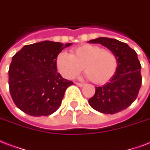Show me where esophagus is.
I'll list each match as a JSON object with an SVG mask.
<instances>
[{"instance_id":"1","label":"esophagus","mask_w":150,"mask_h":150,"mask_svg":"<svg viewBox=\"0 0 150 150\" xmlns=\"http://www.w3.org/2000/svg\"><path fill=\"white\" fill-rule=\"evenodd\" d=\"M77 86H79V87H83L84 86V83H79V82H76L75 83Z\"/></svg>"}]
</instances>
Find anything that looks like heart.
Listing matches in <instances>:
<instances>
[{"instance_id":"1","label":"heart","mask_w":150,"mask_h":150,"mask_svg":"<svg viewBox=\"0 0 150 150\" xmlns=\"http://www.w3.org/2000/svg\"><path fill=\"white\" fill-rule=\"evenodd\" d=\"M59 72L67 79H73L82 70L96 84H104L117 71L118 59L112 51L99 45L84 44L72 48L70 54L60 52L55 59Z\"/></svg>"}]
</instances>
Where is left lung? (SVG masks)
<instances>
[{"instance_id":"8db88e82","label":"left lung","mask_w":150,"mask_h":150,"mask_svg":"<svg viewBox=\"0 0 150 150\" xmlns=\"http://www.w3.org/2000/svg\"><path fill=\"white\" fill-rule=\"evenodd\" d=\"M89 43L101 44L114 52L118 68L111 81L102 87H96V93L88 103L94 110L114 114L127 109L136 99L142 85L141 64L134 50L126 43L116 39L98 38Z\"/></svg>"}]
</instances>
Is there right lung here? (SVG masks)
Returning a JSON list of instances; mask_svg holds the SVG:
<instances>
[{
	"instance_id": "obj_1",
	"label": "right lung",
	"mask_w": 150,
	"mask_h": 150,
	"mask_svg": "<svg viewBox=\"0 0 150 150\" xmlns=\"http://www.w3.org/2000/svg\"><path fill=\"white\" fill-rule=\"evenodd\" d=\"M71 43L45 40L25 45L12 57L8 70L9 91L16 106L33 117L48 116L62 103L74 82L57 73V55Z\"/></svg>"
}]
</instances>
